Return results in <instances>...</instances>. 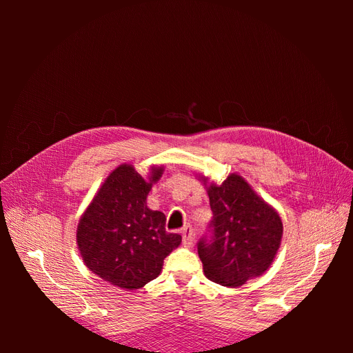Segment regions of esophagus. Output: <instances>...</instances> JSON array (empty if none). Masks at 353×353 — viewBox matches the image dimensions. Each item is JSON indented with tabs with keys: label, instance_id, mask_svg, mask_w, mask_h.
<instances>
[{
	"label": "esophagus",
	"instance_id": "obj_1",
	"mask_svg": "<svg viewBox=\"0 0 353 353\" xmlns=\"http://www.w3.org/2000/svg\"><path fill=\"white\" fill-rule=\"evenodd\" d=\"M181 234H183V243H184V245H187V248H190V245H193V243H194L193 228L185 227V228H183V231H181Z\"/></svg>",
	"mask_w": 353,
	"mask_h": 353
}]
</instances>
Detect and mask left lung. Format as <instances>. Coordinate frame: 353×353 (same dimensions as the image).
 <instances>
[{"mask_svg":"<svg viewBox=\"0 0 353 353\" xmlns=\"http://www.w3.org/2000/svg\"><path fill=\"white\" fill-rule=\"evenodd\" d=\"M208 196L213 218L209 236L197 243L203 271L221 285L240 287L271 266L281 244V218L237 174L219 185L210 183Z\"/></svg>","mask_w":353,"mask_h":353,"instance_id":"8db88e82","label":"left lung"}]
</instances>
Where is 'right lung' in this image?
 <instances>
[{
  "mask_svg": "<svg viewBox=\"0 0 353 353\" xmlns=\"http://www.w3.org/2000/svg\"><path fill=\"white\" fill-rule=\"evenodd\" d=\"M162 174V166H153L144 179L132 165H119L78 223L77 241L85 265L125 290L154 280L166 256L181 244L179 234L166 231L163 213L147 208V196Z\"/></svg>",
  "mask_w": 353,
  "mask_h": 353,
  "instance_id": "1",
  "label": "right lung"
}]
</instances>
